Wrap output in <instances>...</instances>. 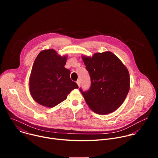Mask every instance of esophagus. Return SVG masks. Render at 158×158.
I'll list each match as a JSON object with an SVG mask.
<instances>
[{"instance_id": "34e87169", "label": "esophagus", "mask_w": 158, "mask_h": 158, "mask_svg": "<svg viewBox=\"0 0 158 158\" xmlns=\"http://www.w3.org/2000/svg\"><path fill=\"white\" fill-rule=\"evenodd\" d=\"M76 82H77V84L78 86L79 87V86H80V84H81V82H80V80H79H79H77V81H76Z\"/></svg>"}]
</instances>
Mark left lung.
Returning <instances> with one entry per match:
<instances>
[{"label":"left lung","instance_id":"1","mask_svg":"<svg viewBox=\"0 0 158 158\" xmlns=\"http://www.w3.org/2000/svg\"><path fill=\"white\" fill-rule=\"evenodd\" d=\"M82 59L91 82L87 91L79 89L87 104L99 114L116 110L129 91V74L126 66L110 52Z\"/></svg>","mask_w":158,"mask_h":158}]
</instances>
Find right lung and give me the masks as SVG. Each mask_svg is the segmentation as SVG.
<instances>
[{"instance_id":"obj_1","label":"right lung","mask_w":158,"mask_h":158,"mask_svg":"<svg viewBox=\"0 0 158 158\" xmlns=\"http://www.w3.org/2000/svg\"><path fill=\"white\" fill-rule=\"evenodd\" d=\"M67 58L58 56L53 49L40 52L33 64L30 81V93L39 104L53 107L66 99L76 82L70 77V70L65 68Z\"/></svg>"}]
</instances>
